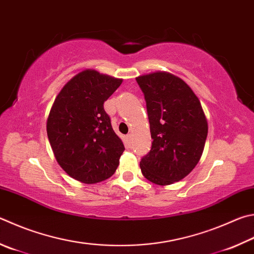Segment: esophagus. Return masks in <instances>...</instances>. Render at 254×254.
<instances>
[{"mask_svg": "<svg viewBox=\"0 0 254 254\" xmlns=\"http://www.w3.org/2000/svg\"><path fill=\"white\" fill-rule=\"evenodd\" d=\"M131 139H132V134H131V133H128V134L126 135V141H127V144H131Z\"/></svg>", "mask_w": 254, "mask_h": 254, "instance_id": "1", "label": "esophagus"}]
</instances>
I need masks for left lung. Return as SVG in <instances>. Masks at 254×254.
Listing matches in <instances>:
<instances>
[{"instance_id":"8db88e82","label":"left lung","mask_w":254,"mask_h":254,"mask_svg":"<svg viewBox=\"0 0 254 254\" xmlns=\"http://www.w3.org/2000/svg\"><path fill=\"white\" fill-rule=\"evenodd\" d=\"M136 82L153 139L141 159V171L149 181L169 186L186 178L200 161L207 136L205 115L191 87L171 73H151Z\"/></svg>"}]
</instances>
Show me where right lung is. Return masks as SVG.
Returning <instances> with one entry per match:
<instances>
[{
  "mask_svg": "<svg viewBox=\"0 0 254 254\" xmlns=\"http://www.w3.org/2000/svg\"><path fill=\"white\" fill-rule=\"evenodd\" d=\"M122 80L94 70L80 72L54 100L47 122L58 163L77 181L93 184L109 179L124 151L103 104Z\"/></svg>",
  "mask_w": 254,
  "mask_h": 254,
  "instance_id": "1",
  "label": "right lung"
}]
</instances>
